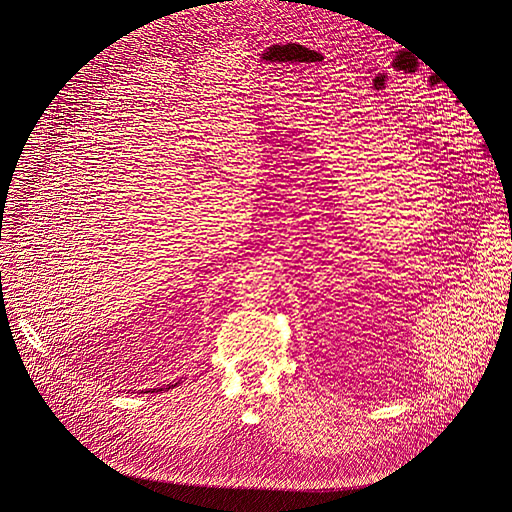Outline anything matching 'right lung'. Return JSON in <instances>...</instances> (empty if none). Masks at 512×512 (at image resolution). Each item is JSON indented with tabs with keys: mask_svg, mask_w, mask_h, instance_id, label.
Masks as SVG:
<instances>
[{
	"mask_svg": "<svg viewBox=\"0 0 512 512\" xmlns=\"http://www.w3.org/2000/svg\"><path fill=\"white\" fill-rule=\"evenodd\" d=\"M176 385H180V383H176ZM176 385H168V387H166V389H172V387H176ZM158 391H162V389H158ZM145 393H150V391H145ZM152 393H156V389H154V391H152Z\"/></svg>",
	"mask_w": 512,
	"mask_h": 512,
	"instance_id": "add662e5",
	"label": "right lung"
}]
</instances>
